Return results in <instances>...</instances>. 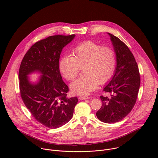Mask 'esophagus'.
Wrapping results in <instances>:
<instances>
[{
	"label": "esophagus",
	"mask_w": 158,
	"mask_h": 158,
	"mask_svg": "<svg viewBox=\"0 0 158 158\" xmlns=\"http://www.w3.org/2000/svg\"><path fill=\"white\" fill-rule=\"evenodd\" d=\"M78 98H79V99H81V100H84V99H89V97H87V96H79Z\"/></svg>",
	"instance_id": "1"
}]
</instances>
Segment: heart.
I'll return each mask as SVG.
<instances>
[{
	"label": "heart",
	"instance_id": "obj_1",
	"mask_svg": "<svg viewBox=\"0 0 158 158\" xmlns=\"http://www.w3.org/2000/svg\"><path fill=\"white\" fill-rule=\"evenodd\" d=\"M73 56H64L59 60V68L62 76L73 81L83 68L84 76L70 85L73 94L87 96L95 90L98 84H104L113 75L116 66L114 49L102 46L92 40H87L76 46Z\"/></svg>",
	"mask_w": 158,
	"mask_h": 158
}]
</instances>
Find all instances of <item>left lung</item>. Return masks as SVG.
Masks as SVG:
<instances>
[{
  "label": "left lung",
  "instance_id": "left-lung-1",
  "mask_svg": "<svg viewBox=\"0 0 158 158\" xmlns=\"http://www.w3.org/2000/svg\"><path fill=\"white\" fill-rule=\"evenodd\" d=\"M116 56L117 65L111 81L103 91L109 97L101 96L102 104L97 118L105 123H114L124 119L136 102L140 86V74L135 58L126 45L110 33Z\"/></svg>",
  "mask_w": 158,
  "mask_h": 158
}]
</instances>
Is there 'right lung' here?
<instances>
[{
    "label": "right lung",
    "instance_id": "1",
    "mask_svg": "<svg viewBox=\"0 0 158 158\" xmlns=\"http://www.w3.org/2000/svg\"><path fill=\"white\" fill-rule=\"evenodd\" d=\"M75 34L52 35L35 42L25 54L19 71L20 96L36 121L50 129L58 128L73 118L78 102L76 97L68 98L69 87L62 81L59 68L64 47ZM39 72V81L31 83L28 75Z\"/></svg>",
    "mask_w": 158,
    "mask_h": 158
}]
</instances>
